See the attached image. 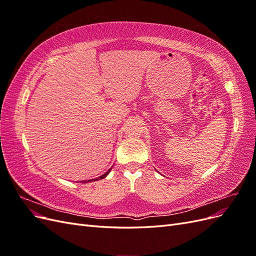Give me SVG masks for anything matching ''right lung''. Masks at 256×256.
I'll return each mask as SVG.
<instances>
[{
  "label": "right lung",
  "instance_id": "add662e5",
  "mask_svg": "<svg viewBox=\"0 0 256 256\" xmlns=\"http://www.w3.org/2000/svg\"><path fill=\"white\" fill-rule=\"evenodd\" d=\"M111 170H112V168H110L109 170H108V171L104 173V174H102V176H99V177H97V178H94V180H82L81 182H83V184H85V182H96V180H104V177H106L108 175H109V173L111 172Z\"/></svg>",
  "mask_w": 256,
  "mask_h": 256
}]
</instances>
